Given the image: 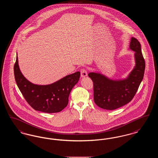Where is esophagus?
Listing matches in <instances>:
<instances>
[{"instance_id": "1", "label": "esophagus", "mask_w": 158, "mask_h": 158, "mask_svg": "<svg viewBox=\"0 0 158 158\" xmlns=\"http://www.w3.org/2000/svg\"><path fill=\"white\" fill-rule=\"evenodd\" d=\"M81 77H85L86 76H87L88 75V73H87V72L85 69H82L81 70Z\"/></svg>"}]
</instances>
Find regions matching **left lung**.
I'll use <instances>...</instances> for the list:
<instances>
[{
    "label": "left lung",
    "instance_id": "1",
    "mask_svg": "<svg viewBox=\"0 0 158 158\" xmlns=\"http://www.w3.org/2000/svg\"><path fill=\"white\" fill-rule=\"evenodd\" d=\"M129 49L135 52V66L126 78L114 80L99 72L88 74L94 83V102L101 108L114 110L128 104L143 80L145 62L141 45L135 38H131Z\"/></svg>",
    "mask_w": 158,
    "mask_h": 158
}]
</instances>
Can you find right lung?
Instances as JSON below:
<instances>
[{
	"instance_id": "add662e5",
	"label": "right lung",
	"mask_w": 158,
	"mask_h": 158,
	"mask_svg": "<svg viewBox=\"0 0 158 158\" xmlns=\"http://www.w3.org/2000/svg\"><path fill=\"white\" fill-rule=\"evenodd\" d=\"M16 82L27 102L35 110L43 113H59L68 104L69 94L77 83L81 73L66 76L55 82L41 85L31 82L23 75L18 56L14 66Z\"/></svg>"
}]
</instances>
